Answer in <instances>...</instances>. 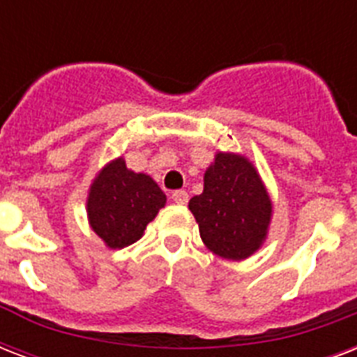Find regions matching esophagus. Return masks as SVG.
I'll use <instances>...</instances> for the list:
<instances>
[{
	"instance_id": "34e87169",
	"label": "esophagus",
	"mask_w": 357,
	"mask_h": 357,
	"mask_svg": "<svg viewBox=\"0 0 357 357\" xmlns=\"http://www.w3.org/2000/svg\"><path fill=\"white\" fill-rule=\"evenodd\" d=\"M172 202L174 204H178V206H185V204L189 202L187 190H176V192H172Z\"/></svg>"
}]
</instances>
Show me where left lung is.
<instances>
[{"instance_id": "left-lung-1", "label": "left lung", "mask_w": 357, "mask_h": 357, "mask_svg": "<svg viewBox=\"0 0 357 357\" xmlns=\"http://www.w3.org/2000/svg\"><path fill=\"white\" fill-rule=\"evenodd\" d=\"M207 250L243 261L263 246L272 220V200L248 157L217 151L204 174V192L189 202Z\"/></svg>"}]
</instances>
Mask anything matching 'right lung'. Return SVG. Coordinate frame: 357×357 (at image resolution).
Instances as JSON below:
<instances>
[{
	"instance_id": "right-lung-1",
	"label": "right lung",
	"mask_w": 357,
	"mask_h": 357,
	"mask_svg": "<svg viewBox=\"0 0 357 357\" xmlns=\"http://www.w3.org/2000/svg\"><path fill=\"white\" fill-rule=\"evenodd\" d=\"M167 204L159 185L142 172L113 159L96 174L86 196V218L92 231L111 250L126 248L144 235L146 226Z\"/></svg>"
}]
</instances>
